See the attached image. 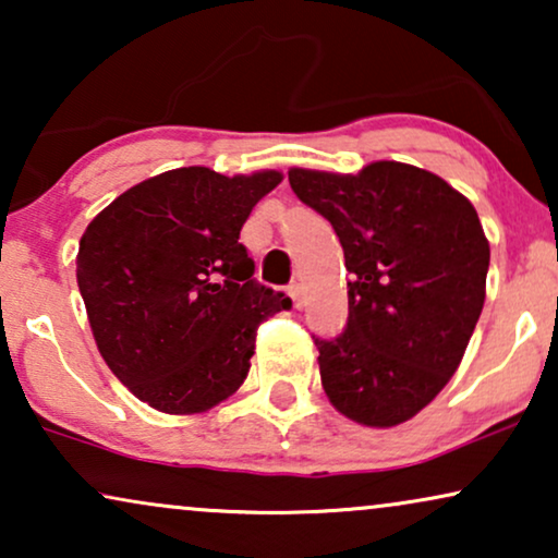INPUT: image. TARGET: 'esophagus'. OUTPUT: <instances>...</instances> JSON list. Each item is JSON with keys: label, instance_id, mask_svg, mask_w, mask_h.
<instances>
[{"label": "esophagus", "instance_id": "obj_1", "mask_svg": "<svg viewBox=\"0 0 558 558\" xmlns=\"http://www.w3.org/2000/svg\"><path fill=\"white\" fill-rule=\"evenodd\" d=\"M287 294L292 296V302H294V307L300 310L302 307V296H300V284H289L287 287Z\"/></svg>", "mask_w": 558, "mask_h": 558}]
</instances>
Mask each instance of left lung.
<instances>
[{"mask_svg": "<svg viewBox=\"0 0 558 558\" xmlns=\"http://www.w3.org/2000/svg\"><path fill=\"white\" fill-rule=\"evenodd\" d=\"M289 185L330 220L350 271L342 332L312 335L327 399L357 424L407 422L454 376L483 312L490 246L477 210L401 162L289 170Z\"/></svg>", "mask_w": 558, "mask_h": 558, "instance_id": "obj_1", "label": "left lung"}]
</instances>
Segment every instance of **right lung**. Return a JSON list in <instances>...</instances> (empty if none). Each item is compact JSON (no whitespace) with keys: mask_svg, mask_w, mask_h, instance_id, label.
<instances>
[{"mask_svg":"<svg viewBox=\"0 0 558 558\" xmlns=\"http://www.w3.org/2000/svg\"><path fill=\"white\" fill-rule=\"evenodd\" d=\"M279 172L180 167L98 213L78 246V289L104 361L165 414L208 411L248 376L256 330L292 307L258 284L239 241Z\"/></svg>","mask_w":558,"mask_h":558,"instance_id":"1","label":"right lung"}]
</instances>
